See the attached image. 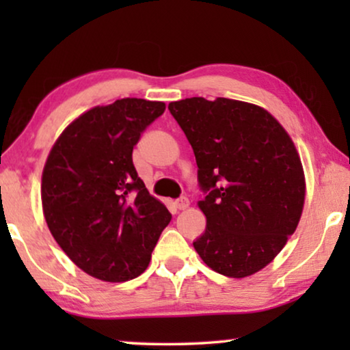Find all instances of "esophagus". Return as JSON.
Masks as SVG:
<instances>
[{
	"mask_svg": "<svg viewBox=\"0 0 350 350\" xmlns=\"http://www.w3.org/2000/svg\"><path fill=\"white\" fill-rule=\"evenodd\" d=\"M176 208L178 209H180V211H184V209H187L189 208V204H190V202H189V198H179V200H176Z\"/></svg>",
	"mask_w": 350,
	"mask_h": 350,
	"instance_id": "obj_1",
	"label": "esophagus"
}]
</instances>
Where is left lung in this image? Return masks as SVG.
<instances>
[{"mask_svg":"<svg viewBox=\"0 0 350 350\" xmlns=\"http://www.w3.org/2000/svg\"><path fill=\"white\" fill-rule=\"evenodd\" d=\"M193 148L206 229L193 248L214 272L243 278L272 262L295 234L306 200L301 157L262 107L216 97L167 105Z\"/></svg>","mask_w":350,"mask_h":350,"instance_id":"8db88e82","label":"left lung"}]
</instances>
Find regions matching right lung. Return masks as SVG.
Listing matches in <instances>:
<instances>
[{
    "label": "right lung",
    "instance_id": "right-lung-1",
    "mask_svg": "<svg viewBox=\"0 0 350 350\" xmlns=\"http://www.w3.org/2000/svg\"><path fill=\"white\" fill-rule=\"evenodd\" d=\"M165 102L124 97L75 118L51 148L41 203L51 234L88 275L133 280L148 267L171 214L133 165L141 133Z\"/></svg>",
    "mask_w": 350,
    "mask_h": 350
}]
</instances>
